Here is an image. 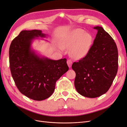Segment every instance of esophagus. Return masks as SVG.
<instances>
[{
	"label": "esophagus",
	"instance_id": "1",
	"mask_svg": "<svg viewBox=\"0 0 127 127\" xmlns=\"http://www.w3.org/2000/svg\"><path fill=\"white\" fill-rule=\"evenodd\" d=\"M67 64L68 65V66L69 67H71L72 66V61L71 60H67Z\"/></svg>",
	"mask_w": 127,
	"mask_h": 127
}]
</instances>
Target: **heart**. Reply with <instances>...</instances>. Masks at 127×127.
Here are the masks:
<instances>
[{"mask_svg": "<svg viewBox=\"0 0 127 127\" xmlns=\"http://www.w3.org/2000/svg\"><path fill=\"white\" fill-rule=\"evenodd\" d=\"M93 36L90 33L81 29L74 30L65 37L63 41V46L70 49L72 58L80 59L85 56L90 51L93 42ZM60 49L62 48L60 46Z\"/></svg>", "mask_w": 127, "mask_h": 127, "instance_id": "heart-1", "label": "heart"}]
</instances>
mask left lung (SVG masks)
<instances>
[{"label":"left lung","mask_w":127,"mask_h":127,"mask_svg":"<svg viewBox=\"0 0 127 127\" xmlns=\"http://www.w3.org/2000/svg\"><path fill=\"white\" fill-rule=\"evenodd\" d=\"M87 55L72 68L75 72L74 85L77 92L88 98H96L109 90L118 67V53L112 37L101 27Z\"/></svg>","instance_id":"left-lung-1"}]
</instances>
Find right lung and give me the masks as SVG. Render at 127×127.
<instances>
[{"label": "right lung", "mask_w": 127, "mask_h": 127, "mask_svg": "<svg viewBox=\"0 0 127 127\" xmlns=\"http://www.w3.org/2000/svg\"><path fill=\"white\" fill-rule=\"evenodd\" d=\"M45 36L41 30H23L9 48V64L16 85L22 94L34 100L52 95L56 81L68 70L66 59L51 60L32 49L33 40Z\"/></svg>", "instance_id": "right-lung-1"}]
</instances>
